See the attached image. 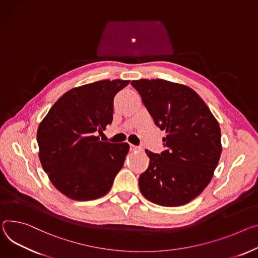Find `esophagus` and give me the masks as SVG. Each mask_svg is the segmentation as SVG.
Segmentation results:
<instances>
[{
  "label": "esophagus",
  "instance_id": "34e87169",
  "mask_svg": "<svg viewBox=\"0 0 258 258\" xmlns=\"http://www.w3.org/2000/svg\"><path fill=\"white\" fill-rule=\"evenodd\" d=\"M130 148H131V150H132V151H135V150H141V149H142L141 147L136 146V145H133V144H131V145H130Z\"/></svg>",
  "mask_w": 258,
  "mask_h": 258
}]
</instances>
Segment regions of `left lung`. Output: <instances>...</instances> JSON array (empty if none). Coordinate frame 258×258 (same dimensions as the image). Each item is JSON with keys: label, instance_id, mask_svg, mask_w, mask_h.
<instances>
[{"label": "left lung", "instance_id": "8db88e82", "mask_svg": "<svg viewBox=\"0 0 258 258\" xmlns=\"http://www.w3.org/2000/svg\"><path fill=\"white\" fill-rule=\"evenodd\" d=\"M154 123L166 131V150H145L150 162L139 186L150 202L165 207L185 205L200 196L213 177L221 154L219 123L188 86L161 79L134 80Z\"/></svg>", "mask_w": 258, "mask_h": 258}]
</instances>
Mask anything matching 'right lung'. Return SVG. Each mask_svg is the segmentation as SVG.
<instances>
[{"instance_id": "1", "label": "right lung", "mask_w": 258, "mask_h": 258, "mask_svg": "<svg viewBox=\"0 0 258 258\" xmlns=\"http://www.w3.org/2000/svg\"><path fill=\"white\" fill-rule=\"evenodd\" d=\"M130 80H101L67 91L37 132L39 157L55 188L76 201L96 200L123 167L127 143L100 141L113 120V100Z\"/></svg>"}]
</instances>
